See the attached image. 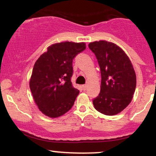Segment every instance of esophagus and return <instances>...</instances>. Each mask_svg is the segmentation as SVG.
<instances>
[{
    "instance_id": "1",
    "label": "esophagus",
    "mask_w": 156,
    "mask_h": 156,
    "mask_svg": "<svg viewBox=\"0 0 156 156\" xmlns=\"http://www.w3.org/2000/svg\"><path fill=\"white\" fill-rule=\"evenodd\" d=\"M87 84H84V85H82V89H83L84 91H85V90H87Z\"/></svg>"
}]
</instances>
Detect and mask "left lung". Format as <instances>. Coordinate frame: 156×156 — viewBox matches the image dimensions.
<instances>
[{
	"label": "left lung",
	"instance_id": "left-lung-1",
	"mask_svg": "<svg viewBox=\"0 0 156 156\" xmlns=\"http://www.w3.org/2000/svg\"><path fill=\"white\" fill-rule=\"evenodd\" d=\"M101 74V92L93 101L95 108L107 116L122 111L131 103L136 88V74L131 61L116 44L105 40L90 43Z\"/></svg>",
	"mask_w": 156,
	"mask_h": 156
}]
</instances>
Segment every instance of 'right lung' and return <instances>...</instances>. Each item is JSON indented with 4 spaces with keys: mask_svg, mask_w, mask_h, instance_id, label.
I'll list each match as a JSON object with an SVG mask.
<instances>
[{
    "mask_svg": "<svg viewBox=\"0 0 156 156\" xmlns=\"http://www.w3.org/2000/svg\"><path fill=\"white\" fill-rule=\"evenodd\" d=\"M84 43H55L34 63L30 80L34 102L45 116L56 118L72 108L80 91L73 87V59L85 50Z\"/></svg>",
    "mask_w": 156,
    "mask_h": 156,
    "instance_id": "obj_1",
    "label": "right lung"
}]
</instances>
